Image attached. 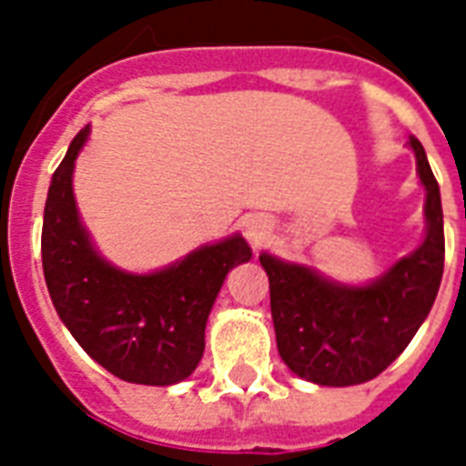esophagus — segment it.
<instances>
[{
    "instance_id": "34e87169",
    "label": "esophagus",
    "mask_w": 466,
    "mask_h": 466,
    "mask_svg": "<svg viewBox=\"0 0 466 466\" xmlns=\"http://www.w3.org/2000/svg\"><path fill=\"white\" fill-rule=\"evenodd\" d=\"M244 234L254 247H261L263 241L270 237V222L266 218H248L244 222Z\"/></svg>"
}]
</instances>
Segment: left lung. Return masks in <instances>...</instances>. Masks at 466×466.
I'll list each match as a JSON object with an SVG mask.
<instances>
[{"label": "left lung", "mask_w": 466, "mask_h": 466, "mask_svg": "<svg viewBox=\"0 0 466 466\" xmlns=\"http://www.w3.org/2000/svg\"><path fill=\"white\" fill-rule=\"evenodd\" d=\"M426 186V239L380 280L348 288L307 266L261 254L278 353L295 375L324 387L362 384L397 360L433 307L445 266L441 188L426 149L409 137Z\"/></svg>", "instance_id": "left-lung-1"}]
</instances>
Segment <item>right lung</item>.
I'll list each match as a JSON object with an SVG mask.
<instances>
[{
  "label": "right lung",
  "instance_id": "obj_1",
  "mask_svg": "<svg viewBox=\"0 0 466 466\" xmlns=\"http://www.w3.org/2000/svg\"><path fill=\"white\" fill-rule=\"evenodd\" d=\"M84 127L55 168L43 215V273L62 324L111 375L167 387L186 380L205 350V324L234 266L251 258L239 234L149 276L113 268L94 251L76 215L72 171Z\"/></svg>",
  "mask_w": 466,
  "mask_h": 466
}]
</instances>
